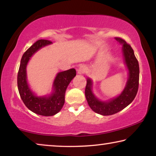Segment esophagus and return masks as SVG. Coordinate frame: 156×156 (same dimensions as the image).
<instances>
[{
	"label": "esophagus",
	"instance_id": "obj_1",
	"mask_svg": "<svg viewBox=\"0 0 156 156\" xmlns=\"http://www.w3.org/2000/svg\"><path fill=\"white\" fill-rule=\"evenodd\" d=\"M86 71H87V68L84 65L80 66V67H79V68L77 69V73L79 74H84L85 72H86Z\"/></svg>",
	"mask_w": 156,
	"mask_h": 156
}]
</instances>
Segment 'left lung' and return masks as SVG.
Wrapping results in <instances>:
<instances>
[{
  "mask_svg": "<svg viewBox=\"0 0 156 156\" xmlns=\"http://www.w3.org/2000/svg\"><path fill=\"white\" fill-rule=\"evenodd\" d=\"M115 39L123 44V57L129 69V79L123 91L116 98L108 101H101L95 97L91 91L92 82L90 79H87L85 88V97L89 106L94 112L103 116L116 114L129 105L137 94L139 84V65L134 55L133 50L122 38L115 37Z\"/></svg>",
  "mask_w": 156,
  "mask_h": 156,
  "instance_id": "1",
  "label": "left lung"
}]
</instances>
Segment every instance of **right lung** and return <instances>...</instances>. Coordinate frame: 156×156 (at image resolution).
I'll use <instances>...</instances> for the list:
<instances>
[{"instance_id":"obj_1","label":"right lung","mask_w":156,"mask_h":156,"mask_svg":"<svg viewBox=\"0 0 156 156\" xmlns=\"http://www.w3.org/2000/svg\"><path fill=\"white\" fill-rule=\"evenodd\" d=\"M52 43L48 40H39L27 49L22 58L18 73V88L25 105L31 112L44 116L56 114L65 104V91L72 79L76 76V70L70 69L59 72L53 83V91L50 97H37L30 90L27 82L26 67L34 53L43 47Z\"/></svg>"}]
</instances>
